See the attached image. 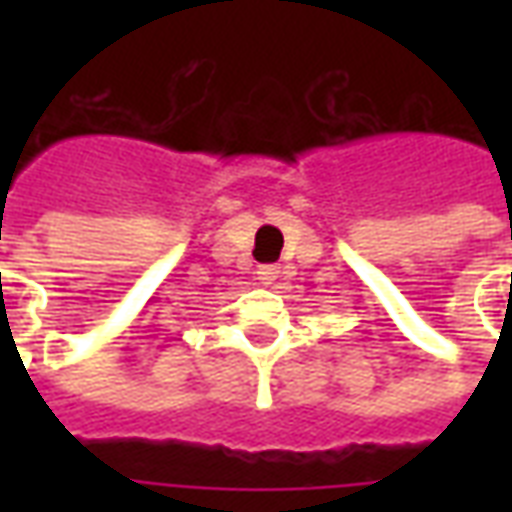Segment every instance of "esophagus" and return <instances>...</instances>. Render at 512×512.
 <instances>
[{"label": "esophagus", "instance_id": "obj_1", "mask_svg": "<svg viewBox=\"0 0 512 512\" xmlns=\"http://www.w3.org/2000/svg\"><path fill=\"white\" fill-rule=\"evenodd\" d=\"M279 277V268L277 266H260L257 268V279H260V285H274V279Z\"/></svg>", "mask_w": 512, "mask_h": 512}]
</instances>
